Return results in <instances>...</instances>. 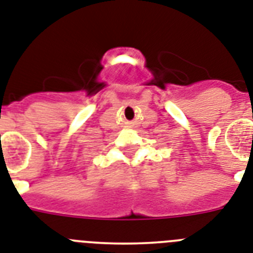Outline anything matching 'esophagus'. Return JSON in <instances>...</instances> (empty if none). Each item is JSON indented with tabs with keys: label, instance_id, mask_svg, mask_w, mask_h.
I'll return each mask as SVG.
<instances>
[{
	"label": "esophagus",
	"instance_id": "34e87169",
	"mask_svg": "<svg viewBox=\"0 0 253 253\" xmlns=\"http://www.w3.org/2000/svg\"><path fill=\"white\" fill-rule=\"evenodd\" d=\"M131 125H132V124H129V126H131Z\"/></svg>",
	"mask_w": 253,
	"mask_h": 253
}]
</instances>
